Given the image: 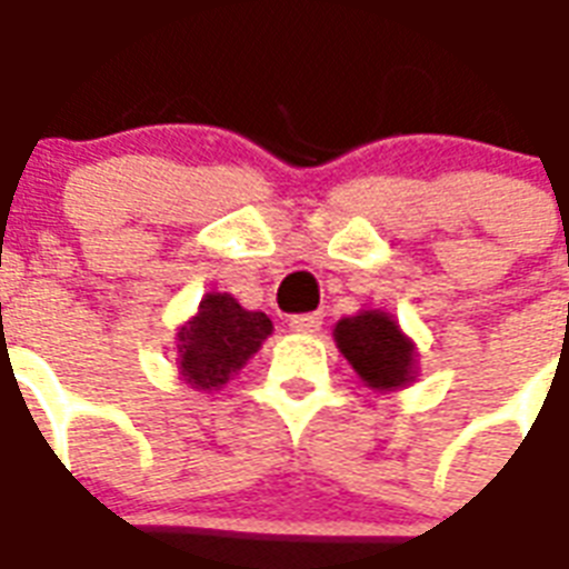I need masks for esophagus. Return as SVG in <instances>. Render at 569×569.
Here are the masks:
<instances>
[{
  "label": "esophagus",
  "mask_w": 569,
  "mask_h": 569,
  "mask_svg": "<svg viewBox=\"0 0 569 569\" xmlns=\"http://www.w3.org/2000/svg\"><path fill=\"white\" fill-rule=\"evenodd\" d=\"M322 317L320 313H298V317H289V329L301 335H313L320 332Z\"/></svg>",
  "instance_id": "34e87169"
}]
</instances>
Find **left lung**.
<instances>
[{
    "label": "left lung",
    "instance_id": "obj_1",
    "mask_svg": "<svg viewBox=\"0 0 569 569\" xmlns=\"http://www.w3.org/2000/svg\"><path fill=\"white\" fill-rule=\"evenodd\" d=\"M335 345L366 387L402 390L418 378V347L387 310H359L335 322Z\"/></svg>",
    "mask_w": 569,
    "mask_h": 569
}]
</instances>
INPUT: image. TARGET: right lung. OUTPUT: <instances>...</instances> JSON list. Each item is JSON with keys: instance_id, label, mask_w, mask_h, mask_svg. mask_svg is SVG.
<instances>
[{"instance_id": "add662e5", "label": "right lung", "mask_w": 569, "mask_h": 569, "mask_svg": "<svg viewBox=\"0 0 569 569\" xmlns=\"http://www.w3.org/2000/svg\"><path fill=\"white\" fill-rule=\"evenodd\" d=\"M273 332V322L261 310H247L228 292H207L198 313L176 332V369L179 378L200 393L222 390Z\"/></svg>"}]
</instances>
